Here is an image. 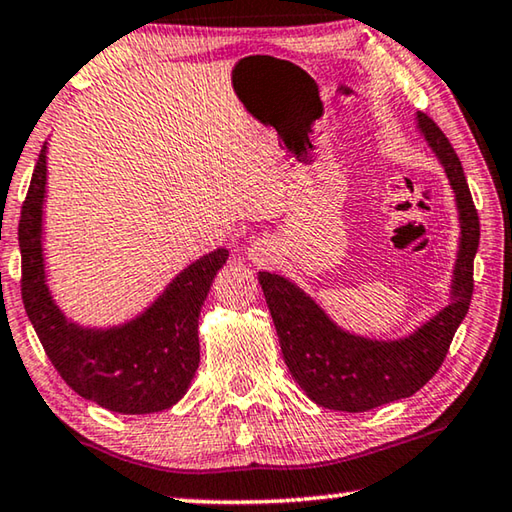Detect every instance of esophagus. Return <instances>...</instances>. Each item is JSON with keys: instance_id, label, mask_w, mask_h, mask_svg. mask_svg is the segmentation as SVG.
Masks as SVG:
<instances>
[{"instance_id": "esophagus-1", "label": "esophagus", "mask_w": 512, "mask_h": 512, "mask_svg": "<svg viewBox=\"0 0 512 512\" xmlns=\"http://www.w3.org/2000/svg\"><path fill=\"white\" fill-rule=\"evenodd\" d=\"M275 255H277V250H275L271 239H255L248 248V257L255 266H268L275 259Z\"/></svg>"}]
</instances>
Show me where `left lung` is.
<instances>
[{
	"label": "left lung",
	"mask_w": 512,
	"mask_h": 512,
	"mask_svg": "<svg viewBox=\"0 0 512 512\" xmlns=\"http://www.w3.org/2000/svg\"><path fill=\"white\" fill-rule=\"evenodd\" d=\"M418 128L445 167L456 194L461 246L454 266L452 302L400 341H372L343 332L305 291L275 273H259L284 363L309 400L325 409L361 413L418 393L443 366L458 325L470 309L479 214L461 160L445 133L424 112Z\"/></svg>",
	"instance_id": "obj_1"
}]
</instances>
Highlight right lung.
Segmentation results:
<instances>
[{
    "label": "right lung",
    "mask_w": 512,
    "mask_h": 512,
    "mask_svg": "<svg viewBox=\"0 0 512 512\" xmlns=\"http://www.w3.org/2000/svg\"><path fill=\"white\" fill-rule=\"evenodd\" d=\"M47 144L33 169L17 239L22 253V300L49 361L74 393L115 413H158L187 393L201 361L198 316L214 275L228 259L216 248L189 264L153 305L131 323L90 329L69 323L51 300L42 257V203Z\"/></svg>",
    "instance_id": "obj_1"
}]
</instances>
